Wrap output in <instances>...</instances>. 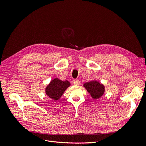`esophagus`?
I'll use <instances>...</instances> for the list:
<instances>
[{"label": "esophagus", "instance_id": "34e87169", "mask_svg": "<svg viewBox=\"0 0 146 146\" xmlns=\"http://www.w3.org/2000/svg\"><path fill=\"white\" fill-rule=\"evenodd\" d=\"M73 83L74 85H78L79 84H80V81H79V80H78V79H75V80H74L73 81Z\"/></svg>", "mask_w": 146, "mask_h": 146}]
</instances>
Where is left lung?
<instances>
[{
    "mask_svg": "<svg viewBox=\"0 0 146 146\" xmlns=\"http://www.w3.org/2000/svg\"><path fill=\"white\" fill-rule=\"evenodd\" d=\"M83 86L94 99L100 98L104 93V86L97 81L93 80L85 83Z\"/></svg>",
    "mask_w": 146,
    "mask_h": 146,
    "instance_id": "8db88e82",
    "label": "left lung"
}]
</instances>
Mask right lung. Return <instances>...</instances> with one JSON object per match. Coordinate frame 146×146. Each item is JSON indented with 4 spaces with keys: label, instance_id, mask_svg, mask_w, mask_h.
Instances as JSON below:
<instances>
[{
    "label": "right lung",
    "instance_id": "obj_1",
    "mask_svg": "<svg viewBox=\"0 0 146 146\" xmlns=\"http://www.w3.org/2000/svg\"><path fill=\"white\" fill-rule=\"evenodd\" d=\"M70 85V83L67 80L62 81L58 78H55L46 87V93L50 98L57 100L61 98Z\"/></svg>",
    "mask_w": 146,
    "mask_h": 146
}]
</instances>
